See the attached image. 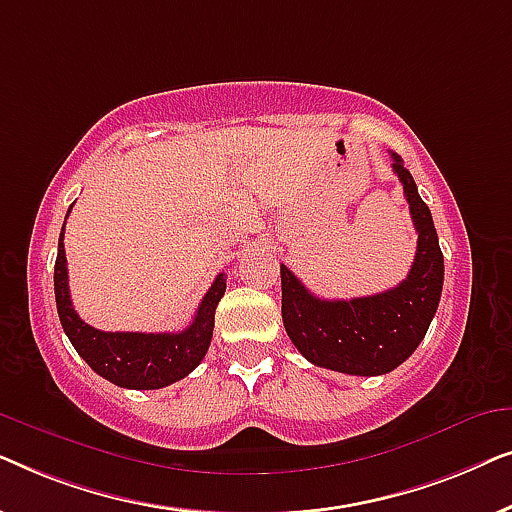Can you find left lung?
<instances>
[{
    "label": "left lung",
    "instance_id": "1",
    "mask_svg": "<svg viewBox=\"0 0 512 512\" xmlns=\"http://www.w3.org/2000/svg\"><path fill=\"white\" fill-rule=\"evenodd\" d=\"M391 160L417 230L415 263L401 284L366 298L324 300L279 265L284 328L314 366L363 377L391 373L419 347L438 310L445 265L431 209L401 156L391 151Z\"/></svg>",
    "mask_w": 512,
    "mask_h": 512
}]
</instances>
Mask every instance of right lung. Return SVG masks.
<instances>
[{
	"instance_id": "right-lung-1",
	"label": "right lung",
	"mask_w": 512,
	"mask_h": 512,
	"mask_svg": "<svg viewBox=\"0 0 512 512\" xmlns=\"http://www.w3.org/2000/svg\"><path fill=\"white\" fill-rule=\"evenodd\" d=\"M72 207L67 209V214ZM65 223L55 258V305L69 342L97 375L125 389H163L179 382L205 359L214 333V312L226 293V272L216 275L202 298L193 324L179 333H107L86 324L72 305L67 284Z\"/></svg>"
}]
</instances>
